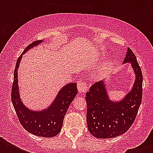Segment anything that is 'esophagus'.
I'll return each mask as SVG.
<instances>
[{
    "label": "esophagus",
    "mask_w": 153,
    "mask_h": 153,
    "mask_svg": "<svg viewBox=\"0 0 153 153\" xmlns=\"http://www.w3.org/2000/svg\"><path fill=\"white\" fill-rule=\"evenodd\" d=\"M77 86H78V91L80 94H85L87 91V86L82 80H79Z\"/></svg>",
    "instance_id": "34e87169"
}]
</instances>
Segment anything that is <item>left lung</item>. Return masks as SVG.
I'll return each instance as SVG.
<instances>
[{
	"mask_svg": "<svg viewBox=\"0 0 153 153\" xmlns=\"http://www.w3.org/2000/svg\"><path fill=\"white\" fill-rule=\"evenodd\" d=\"M127 62H131L136 79L125 98L110 100L105 80L94 84L86 92L87 127L95 137L105 139L124 134L135 120L142 100L143 76L137 58L128 48L123 63Z\"/></svg>",
	"mask_w": 153,
	"mask_h": 153,
	"instance_id": "left-lung-1",
	"label": "left lung"
}]
</instances>
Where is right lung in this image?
Listing matches in <instances>:
<instances>
[{"mask_svg": "<svg viewBox=\"0 0 153 153\" xmlns=\"http://www.w3.org/2000/svg\"><path fill=\"white\" fill-rule=\"evenodd\" d=\"M43 40L34 41L25 48L24 52L18 58L14 71L12 102L20 124L28 133L43 137H52L61 131L65 114L70 105L78 93L77 83L65 85L58 93L54 102L47 109L40 111L31 110L23 104L20 97L18 86V68L23 55L35 46L39 45Z\"/></svg>", "mask_w": 153, "mask_h": 153, "instance_id": "obj_1", "label": "right lung"}]
</instances>
